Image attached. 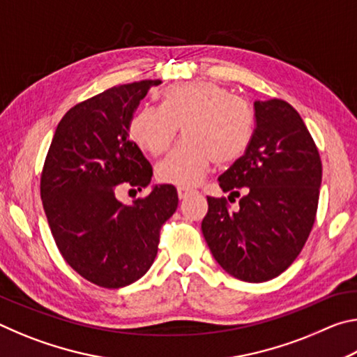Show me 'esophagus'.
I'll list each match as a JSON object with an SVG mask.
<instances>
[{"mask_svg":"<svg viewBox=\"0 0 357 357\" xmlns=\"http://www.w3.org/2000/svg\"><path fill=\"white\" fill-rule=\"evenodd\" d=\"M192 193H195V190L189 189V187H178V197L181 200H185V198L190 197Z\"/></svg>","mask_w":357,"mask_h":357,"instance_id":"34e87169","label":"esophagus"}]
</instances>
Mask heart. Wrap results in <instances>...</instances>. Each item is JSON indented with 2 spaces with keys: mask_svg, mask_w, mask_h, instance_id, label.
<instances>
[{
  "mask_svg": "<svg viewBox=\"0 0 357 357\" xmlns=\"http://www.w3.org/2000/svg\"><path fill=\"white\" fill-rule=\"evenodd\" d=\"M183 128L185 140L155 168L165 184L200 183L213 162L228 165L245 154L255 134V113L244 98L223 84L190 82L168 86L160 107L146 105L130 119L129 134L138 148L160 155Z\"/></svg>",
  "mask_w": 357,
  "mask_h": 357,
  "instance_id": "1",
  "label": "heart"
}]
</instances>
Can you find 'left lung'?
Instances as JSON below:
<instances>
[{"instance_id": "obj_1", "label": "left lung", "mask_w": 357, "mask_h": 357, "mask_svg": "<svg viewBox=\"0 0 357 357\" xmlns=\"http://www.w3.org/2000/svg\"><path fill=\"white\" fill-rule=\"evenodd\" d=\"M253 108L250 146L219 178L223 192H243L239 209H229L227 198L208 197L202 231L229 275L259 283L288 269L309 239L323 167L310 132L288 102L257 100Z\"/></svg>"}]
</instances>
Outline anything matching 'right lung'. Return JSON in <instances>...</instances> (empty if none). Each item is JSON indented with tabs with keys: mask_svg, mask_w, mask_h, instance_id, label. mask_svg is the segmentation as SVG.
Returning <instances> with one entry per match:
<instances>
[{
	"mask_svg": "<svg viewBox=\"0 0 357 357\" xmlns=\"http://www.w3.org/2000/svg\"><path fill=\"white\" fill-rule=\"evenodd\" d=\"M160 80L113 86L80 102L59 121L40 174V198L59 253L83 279L121 288L140 279L157 255L160 228L178 208L170 184L134 203L121 189L142 190L153 167L129 138L140 100Z\"/></svg>",
	"mask_w": 357,
	"mask_h": 357,
	"instance_id": "obj_1",
	"label": "right lung"
}]
</instances>
